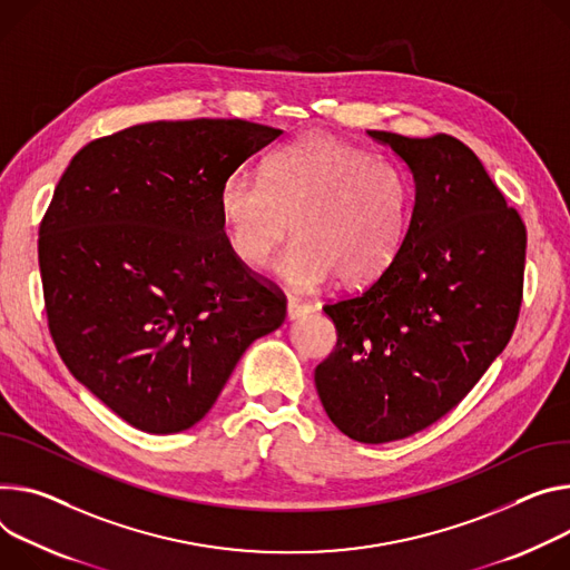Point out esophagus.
Segmentation results:
<instances>
[{"instance_id":"1","label":"esophagus","mask_w":570,"mask_h":570,"mask_svg":"<svg viewBox=\"0 0 570 570\" xmlns=\"http://www.w3.org/2000/svg\"><path fill=\"white\" fill-rule=\"evenodd\" d=\"M308 312H312V306L308 304H302V302H297V299H288V304H286V318L288 321H297V318H302V316H306Z\"/></svg>"}]
</instances>
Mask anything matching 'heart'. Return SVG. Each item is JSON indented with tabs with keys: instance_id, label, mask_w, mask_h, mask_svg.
<instances>
[{
	"instance_id": "heart-1",
	"label": "heart",
	"mask_w": 570,
	"mask_h": 570,
	"mask_svg": "<svg viewBox=\"0 0 570 570\" xmlns=\"http://www.w3.org/2000/svg\"><path fill=\"white\" fill-rule=\"evenodd\" d=\"M416 190L404 168L375 159L330 134H306L277 149L266 179L232 173L220 188V214L232 254L262 268L291 234L277 275L295 291L336 277L345 288L368 286L397 258Z\"/></svg>"
}]
</instances>
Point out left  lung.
Masks as SVG:
<instances>
[{
	"label": "left lung",
	"instance_id": "8db88e82",
	"mask_svg": "<svg viewBox=\"0 0 570 570\" xmlns=\"http://www.w3.org/2000/svg\"><path fill=\"white\" fill-rule=\"evenodd\" d=\"M368 136L406 164L416 202L393 266L364 293L323 306L338 341L316 389L345 436L389 443L445 416L509 343L528 232L461 140Z\"/></svg>",
	"mask_w": 570,
	"mask_h": 570
}]
</instances>
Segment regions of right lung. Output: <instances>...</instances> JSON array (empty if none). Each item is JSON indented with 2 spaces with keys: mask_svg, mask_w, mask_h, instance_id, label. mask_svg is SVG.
<instances>
[{
  "mask_svg": "<svg viewBox=\"0 0 570 570\" xmlns=\"http://www.w3.org/2000/svg\"><path fill=\"white\" fill-rule=\"evenodd\" d=\"M284 131L247 120L136 125L75 154L40 223L49 332L131 428L202 421L284 297L232 254L223 181Z\"/></svg>",
  "mask_w": 570,
  "mask_h": 570,
  "instance_id": "1",
  "label": "right lung"
}]
</instances>
